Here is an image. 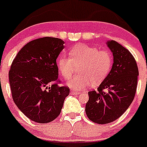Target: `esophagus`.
<instances>
[{"label":"esophagus","mask_w":147,"mask_h":147,"mask_svg":"<svg viewBox=\"0 0 147 147\" xmlns=\"http://www.w3.org/2000/svg\"><path fill=\"white\" fill-rule=\"evenodd\" d=\"M80 92H78V91H71L70 92V94H80Z\"/></svg>","instance_id":"34e87169"}]
</instances>
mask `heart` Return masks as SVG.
<instances>
[{"instance_id": "b5f03b06", "label": "heart", "mask_w": 147, "mask_h": 147, "mask_svg": "<svg viewBox=\"0 0 147 147\" xmlns=\"http://www.w3.org/2000/svg\"><path fill=\"white\" fill-rule=\"evenodd\" d=\"M69 56L63 55L57 60V67L65 79L72 78L75 67L80 66L78 74L67 82L70 88L81 90L94 83L98 84L107 76L112 65V56L108 50L87 45H77L69 52Z\"/></svg>"}]
</instances>
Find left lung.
Here are the masks:
<instances>
[{
	"mask_svg": "<svg viewBox=\"0 0 147 147\" xmlns=\"http://www.w3.org/2000/svg\"><path fill=\"white\" fill-rule=\"evenodd\" d=\"M107 45L113 55L112 69L97 92H89L85 106L89 119L100 124L115 121L128 109L135 96L139 75L135 59L127 49L115 40Z\"/></svg>",
	"mask_w": 147,
	"mask_h": 147,
	"instance_id": "obj_1",
	"label": "left lung"
}]
</instances>
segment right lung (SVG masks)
Wrapping results in <instances>:
<instances>
[{
    "mask_svg": "<svg viewBox=\"0 0 147 147\" xmlns=\"http://www.w3.org/2000/svg\"><path fill=\"white\" fill-rule=\"evenodd\" d=\"M60 38H38L22 47L12 63L9 82L18 109L32 121L48 123L60 114L67 87H60L57 60L64 49Z\"/></svg>",
    "mask_w": 147,
    "mask_h": 147,
    "instance_id": "right-lung-1",
    "label": "right lung"
}]
</instances>
